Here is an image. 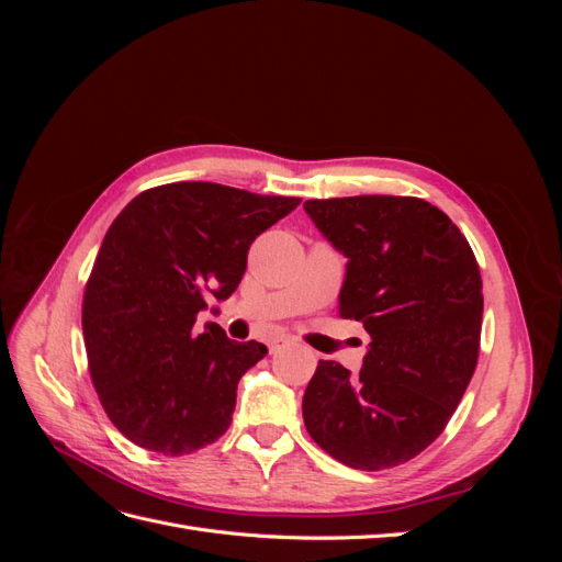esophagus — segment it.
<instances>
[{
  "label": "esophagus",
  "mask_w": 562,
  "mask_h": 562,
  "mask_svg": "<svg viewBox=\"0 0 562 562\" xmlns=\"http://www.w3.org/2000/svg\"><path fill=\"white\" fill-rule=\"evenodd\" d=\"M283 347H288V337H274V339H269V351H271V353H277V351L283 349Z\"/></svg>",
  "instance_id": "1"
}]
</instances>
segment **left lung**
<instances>
[{"mask_svg": "<svg viewBox=\"0 0 562 562\" xmlns=\"http://www.w3.org/2000/svg\"><path fill=\"white\" fill-rule=\"evenodd\" d=\"M345 255L339 316L370 335L356 378L318 361L302 398L304 427L337 462L398 467L443 434L479 361L483 281L464 234L417 196L304 201Z\"/></svg>", "mask_w": 562, "mask_h": 562, "instance_id": "8db88e82", "label": "left lung"}]
</instances>
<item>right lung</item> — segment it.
I'll list each match as a JSON object with an SVG mask.
<instances>
[{
	"label": "right lung",
	"mask_w": 562,
	"mask_h": 562,
	"mask_svg": "<svg viewBox=\"0 0 562 562\" xmlns=\"http://www.w3.org/2000/svg\"><path fill=\"white\" fill-rule=\"evenodd\" d=\"M295 196L215 182H173L116 215L83 291L81 328L108 417L135 446L190 454L223 436L236 384L267 347L199 330L209 300L241 283L248 248L297 209Z\"/></svg>",
	"instance_id": "add662e5"
}]
</instances>
